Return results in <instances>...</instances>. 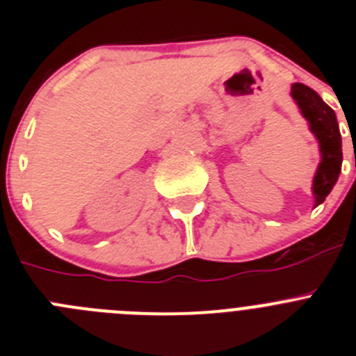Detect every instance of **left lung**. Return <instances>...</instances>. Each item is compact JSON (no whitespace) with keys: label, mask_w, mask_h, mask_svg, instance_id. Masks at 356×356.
<instances>
[{"label":"left lung","mask_w":356,"mask_h":356,"mask_svg":"<svg viewBox=\"0 0 356 356\" xmlns=\"http://www.w3.org/2000/svg\"><path fill=\"white\" fill-rule=\"evenodd\" d=\"M291 96L300 106L301 114L310 124V130L319 140L321 163L314 176V197L316 207L321 205L337 184L342 165V139L335 112L321 99L319 94L303 83L292 85Z\"/></svg>","instance_id":"obj_1"}]
</instances>
